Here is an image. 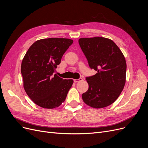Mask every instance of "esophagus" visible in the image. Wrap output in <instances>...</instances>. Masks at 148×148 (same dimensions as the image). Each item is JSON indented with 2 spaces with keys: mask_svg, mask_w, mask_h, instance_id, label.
Segmentation results:
<instances>
[{
  "mask_svg": "<svg viewBox=\"0 0 148 148\" xmlns=\"http://www.w3.org/2000/svg\"><path fill=\"white\" fill-rule=\"evenodd\" d=\"M83 80V78H79V79H74L73 81H74V82L75 83H78V82H79V81H82Z\"/></svg>",
  "mask_w": 148,
  "mask_h": 148,
  "instance_id": "obj_1",
  "label": "esophagus"
}]
</instances>
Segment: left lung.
<instances>
[{"label": "left lung", "instance_id": "1", "mask_svg": "<svg viewBox=\"0 0 148 148\" xmlns=\"http://www.w3.org/2000/svg\"><path fill=\"white\" fill-rule=\"evenodd\" d=\"M78 42L90 68L97 71L95 75L86 78L89 89L82 94L84 102L94 108L108 106L119 97L125 86L124 56L109 38H81Z\"/></svg>", "mask_w": 148, "mask_h": 148}]
</instances>
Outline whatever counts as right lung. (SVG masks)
I'll return each instance as SVG.
<instances>
[{"label": "right lung", "mask_w": 148, "mask_h": 148, "mask_svg": "<svg viewBox=\"0 0 148 148\" xmlns=\"http://www.w3.org/2000/svg\"><path fill=\"white\" fill-rule=\"evenodd\" d=\"M73 40L49 38L34 43L25 54L21 72L25 92L34 102L53 109L65 101L73 79H64L56 74L57 66Z\"/></svg>", "instance_id": "1"}]
</instances>
